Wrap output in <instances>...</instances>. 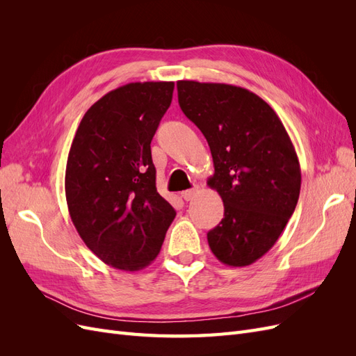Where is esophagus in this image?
Wrapping results in <instances>:
<instances>
[{
	"instance_id": "34e87169",
	"label": "esophagus",
	"mask_w": 356,
	"mask_h": 356,
	"mask_svg": "<svg viewBox=\"0 0 356 356\" xmlns=\"http://www.w3.org/2000/svg\"><path fill=\"white\" fill-rule=\"evenodd\" d=\"M197 190H199V187L196 186V187H193V188H190V190L182 191V193H181V196H182V199L188 202V200H191L193 197H195V195L197 193Z\"/></svg>"
}]
</instances>
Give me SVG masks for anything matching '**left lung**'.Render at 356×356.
<instances>
[{
  "instance_id": "obj_1",
  "label": "left lung",
  "mask_w": 356,
  "mask_h": 356,
  "mask_svg": "<svg viewBox=\"0 0 356 356\" xmlns=\"http://www.w3.org/2000/svg\"><path fill=\"white\" fill-rule=\"evenodd\" d=\"M182 113L211 148L224 218L208 232L213 255L227 266H250L276 243L293 215L301 172L293 143L272 106L243 88L177 83Z\"/></svg>"
}]
</instances>
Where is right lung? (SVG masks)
<instances>
[{"label": "right lung", "mask_w": 356, "mask_h": 356, "mask_svg": "<svg viewBox=\"0 0 356 356\" xmlns=\"http://www.w3.org/2000/svg\"><path fill=\"white\" fill-rule=\"evenodd\" d=\"M174 81L129 83L86 111L67 161L72 224L111 267L136 272L160 252L175 209L156 188L152 139L168 111Z\"/></svg>", "instance_id": "right-lung-1"}]
</instances>
